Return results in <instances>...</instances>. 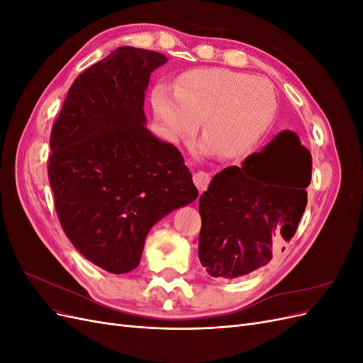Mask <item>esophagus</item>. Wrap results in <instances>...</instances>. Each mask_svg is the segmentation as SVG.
Segmentation results:
<instances>
[{
	"label": "esophagus",
	"instance_id": "esophagus-1",
	"mask_svg": "<svg viewBox=\"0 0 363 363\" xmlns=\"http://www.w3.org/2000/svg\"><path fill=\"white\" fill-rule=\"evenodd\" d=\"M208 182H211V174H207L206 171L194 172V183L199 191H204L208 186Z\"/></svg>",
	"mask_w": 363,
	"mask_h": 363
}]
</instances>
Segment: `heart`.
Segmentation results:
<instances>
[{
    "instance_id": "1",
    "label": "heart",
    "mask_w": 363,
    "mask_h": 363,
    "mask_svg": "<svg viewBox=\"0 0 363 363\" xmlns=\"http://www.w3.org/2000/svg\"><path fill=\"white\" fill-rule=\"evenodd\" d=\"M151 104L172 139L192 136L201 123L203 152L238 159L255 147L276 115L277 96L265 77L225 68L194 69L168 87L157 86Z\"/></svg>"
}]
</instances>
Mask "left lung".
<instances>
[{
  "label": "left lung",
  "mask_w": 363,
  "mask_h": 363,
  "mask_svg": "<svg viewBox=\"0 0 363 363\" xmlns=\"http://www.w3.org/2000/svg\"><path fill=\"white\" fill-rule=\"evenodd\" d=\"M311 177V152L291 130L218 172L199 206V257L208 276L232 280L265 267L296 232Z\"/></svg>",
  "instance_id": "1"
}]
</instances>
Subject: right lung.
Wrapping results in <instances>:
<instances>
[{
	"mask_svg": "<svg viewBox=\"0 0 363 363\" xmlns=\"http://www.w3.org/2000/svg\"><path fill=\"white\" fill-rule=\"evenodd\" d=\"M156 51L119 47L77 77L51 130L48 179L62 228L96 267L139 265L151 227L199 191L182 152L145 127Z\"/></svg>",
	"mask_w": 363,
	"mask_h": 363,
	"instance_id": "1",
	"label": "right lung"
}]
</instances>
